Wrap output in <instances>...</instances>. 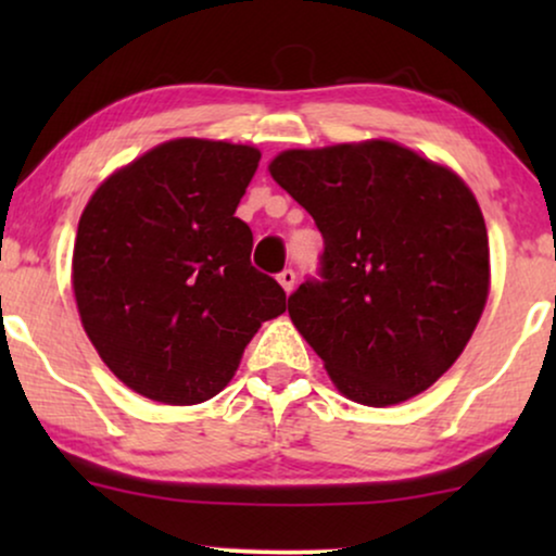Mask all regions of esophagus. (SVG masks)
Listing matches in <instances>:
<instances>
[{
    "label": "esophagus",
    "instance_id": "34e87169",
    "mask_svg": "<svg viewBox=\"0 0 556 556\" xmlns=\"http://www.w3.org/2000/svg\"><path fill=\"white\" fill-rule=\"evenodd\" d=\"M278 283L283 286L286 293H291L293 286H295V270H291V268L280 270V273H278Z\"/></svg>",
    "mask_w": 556,
    "mask_h": 556
}]
</instances>
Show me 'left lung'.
<instances>
[{
    "label": "left lung",
    "instance_id": "left-lung-1",
    "mask_svg": "<svg viewBox=\"0 0 556 556\" xmlns=\"http://www.w3.org/2000/svg\"><path fill=\"white\" fill-rule=\"evenodd\" d=\"M270 174L324 238L288 314L331 382L369 407L435 384L489 299V235L458 174L392 141L291 149Z\"/></svg>",
    "mask_w": 556,
    "mask_h": 556
}]
</instances>
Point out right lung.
I'll return each instance as SVG.
<instances>
[{
    "mask_svg": "<svg viewBox=\"0 0 556 556\" xmlns=\"http://www.w3.org/2000/svg\"><path fill=\"white\" fill-rule=\"evenodd\" d=\"M257 162L242 143L174 139L111 174L83 210L73 250L83 329L143 397H215L261 324L286 311L235 217Z\"/></svg>",
    "mask_w": 556,
    "mask_h": 556,
    "instance_id": "1",
    "label": "right lung"
}]
</instances>
